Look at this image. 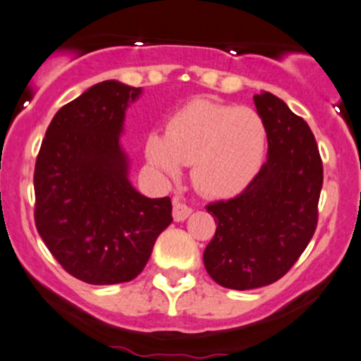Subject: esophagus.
<instances>
[{
	"label": "esophagus",
	"mask_w": 361,
	"mask_h": 361,
	"mask_svg": "<svg viewBox=\"0 0 361 361\" xmlns=\"http://www.w3.org/2000/svg\"><path fill=\"white\" fill-rule=\"evenodd\" d=\"M192 207L187 206L180 197H174L173 199V218L174 221H185V219L190 216Z\"/></svg>",
	"instance_id": "obj_1"
}]
</instances>
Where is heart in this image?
Instances as JSON below:
<instances>
[{
    "label": "heart",
    "mask_w": 361,
    "mask_h": 361,
    "mask_svg": "<svg viewBox=\"0 0 361 361\" xmlns=\"http://www.w3.org/2000/svg\"><path fill=\"white\" fill-rule=\"evenodd\" d=\"M268 150V130L252 107L195 98L168 119L166 133L147 136L145 155L155 169L180 176L192 164L200 193L226 199L249 187L259 174Z\"/></svg>",
    "instance_id": "heart-1"
}]
</instances>
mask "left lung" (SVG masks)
Wrapping results in <instances>:
<instances>
[{"mask_svg": "<svg viewBox=\"0 0 361 361\" xmlns=\"http://www.w3.org/2000/svg\"><path fill=\"white\" fill-rule=\"evenodd\" d=\"M268 130V155L240 195L206 207L218 221L204 267L226 289L282 279L310 244L318 221L324 166L305 119L268 91L254 94Z\"/></svg>", "mask_w": 361, "mask_h": 361, "instance_id": "1", "label": "left lung"}]
</instances>
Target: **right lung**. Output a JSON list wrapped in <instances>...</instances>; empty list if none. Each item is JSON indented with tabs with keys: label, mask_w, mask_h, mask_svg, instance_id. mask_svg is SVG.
<instances>
[{
	"label": "right lung",
	"mask_w": 361,
	"mask_h": 361,
	"mask_svg": "<svg viewBox=\"0 0 361 361\" xmlns=\"http://www.w3.org/2000/svg\"><path fill=\"white\" fill-rule=\"evenodd\" d=\"M142 88L91 86L48 126L34 169L37 233L67 273L93 286L130 282L173 221L169 197L149 199L130 181L124 117Z\"/></svg>",
	"instance_id": "1"
}]
</instances>
